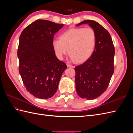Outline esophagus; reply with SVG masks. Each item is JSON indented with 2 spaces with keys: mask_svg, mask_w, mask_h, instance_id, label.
<instances>
[{
  "mask_svg": "<svg viewBox=\"0 0 133 133\" xmlns=\"http://www.w3.org/2000/svg\"><path fill=\"white\" fill-rule=\"evenodd\" d=\"M67 66H68V68H74V66H73V65H70V64H67Z\"/></svg>",
  "mask_w": 133,
  "mask_h": 133,
  "instance_id": "1",
  "label": "esophagus"
}]
</instances>
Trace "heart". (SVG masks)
<instances>
[{
    "label": "heart",
    "instance_id": "heart-1",
    "mask_svg": "<svg viewBox=\"0 0 133 133\" xmlns=\"http://www.w3.org/2000/svg\"><path fill=\"white\" fill-rule=\"evenodd\" d=\"M96 34L91 28H71L52 41V47L57 57L62 60L68 49L71 59L83 63L89 59L95 49Z\"/></svg>",
    "mask_w": 133,
    "mask_h": 133
}]
</instances>
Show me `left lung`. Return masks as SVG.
Returning <instances> with one entry per match:
<instances>
[{"label": "left lung", "mask_w": 133, "mask_h": 133, "mask_svg": "<svg viewBox=\"0 0 133 133\" xmlns=\"http://www.w3.org/2000/svg\"><path fill=\"white\" fill-rule=\"evenodd\" d=\"M96 34L95 49L85 62L75 68V87L80 98L93 100L105 91L113 74L115 49L109 33L94 21L86 20Z\"/></svg>", "instance_id": "8db88e82"}]
</instances>
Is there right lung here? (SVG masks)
Masks as SVG:
<instances>
[{
  "instance_id": "obj_1",
  "label": "right lung",
  "mask_w": 133,
  "mask_h": 133,
  "mask_svg": "<svg viewBox=\"0 0 133 133\" xmlns=\"http://www.w3.org/2000/svg\"><path fill=\"white\" fill-rule=\"evenodd\" d=\"M63 26L39 19L26 26L20 36L19 71L26 89L36 98H51L67 68L56 57L52 47L54 34Z\"/></svg>"
}]
</instances>
